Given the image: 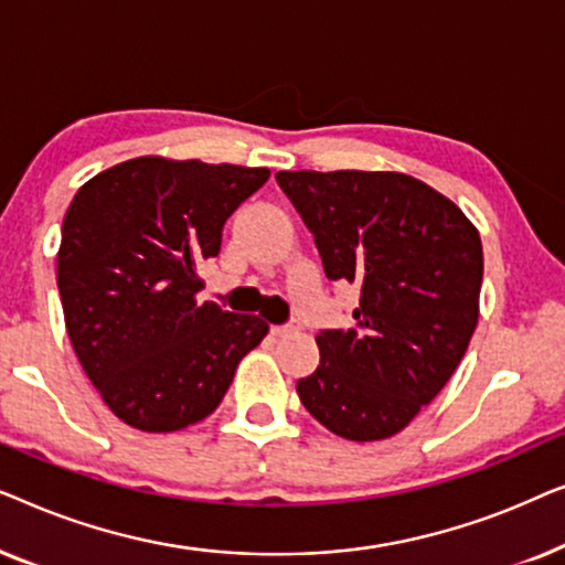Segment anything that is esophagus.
Here are the masks:
<instances>
[{
  "label": "esophagus",
  "instance_id": "obj_1",
  "mask_svg": "<svg viewBox=\"0 0 565 565\" xmlns=\"http://www.w3.org/2000/svg\"><path fill=\"white\" fill-rule=\"evenodd\" d=\"M300 323L298 321H288V323H280V327H273V334L275 337H288L292 331H298Z\"/></svg>",
  "mask_w": 565,
  "mask_h": 565
}]
</instances>
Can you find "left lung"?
<instances>
[{"mask_svg": "<svg viewBox=\"0 0 565 565\" xmlns=\"http://www.w3.org/2000/svg\"><path fill=\"white\" fill-rule=\"evenodd\" d=\"M329 280L354 282L352 329L316 337L321 362L296 391L352 443L398 435L431 404L478 323L483 249L466 213L401 172H277Z\"/></svg>", "mask_w": 565, "mask_h": 565, "instance_id": "1", "label": "left lung"}]
</instances>
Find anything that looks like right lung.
Listing matches in <instances>:
<instances>
[{"label": "right lung", "instance_id": "add662e5", "mask_svg": "<svg viewBox=\"0 0 565 565\" xmlns=\"http://www.w3.org/2000/svg\"><path fill=\"white\" fill-rule=\"evenodd\" d=\"M269 180L265 167L138 157L84 182L58 246L66 331L110 412L141 431L203 422L267 321L231 313L200 265L218 257L223 223Z\"/></svg>", "mask_w": 565, "mask_h": 565}]
</instances>
